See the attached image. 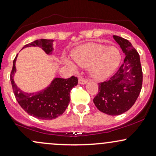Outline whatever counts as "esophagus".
<instances>
[{
    "instance_id": "esophagus-1",
    "label": "esophagus",
    "mask_w": 156,
    "mask_h": 156,
    "mask_svg": "<svg viewBox=\"0 0 156 156\" xmlns=\"http://www.w3.org/2000/svg\"><path fill=\"white\" fill-rule=\"evenodd\" d=\"M79 83L81 85H85L86 84L87 82H88V80H86V79H84L83 77H80V79H79Z\"/></svg>"
}]
</instances>
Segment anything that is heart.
I'll return each instance as SVG.
<instances>
[{
	"label": "heart",
	"mask_w": 156,
	"mask_h": 156,
	"mask_svg": "<svg viewBox=\"0 0 156 156\" xmlns=\"http://www.w3.org/2000/svg\"><path fill=\"white\" fill-rule=\"evenodd\" d=\"M73 61L83 68L89 67V72L94 78L103 80L112 75L117 70L121 62V53L115 46L106 47L98 43H88L81 45L72 54ZM65 63L72 69L76 66L68 58Z\"/></svg>",
	"instance_id": "heart-1"
}]
</instances>
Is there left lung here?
Wrapping results in <instances>:
<instances>
[{
  "mask_svg": "<svg viewBox=\"0 0 156 156\" xmlns=\"http://www.w3.org/2000/svg\"><path fill=\"white\" fill-rule=\"evenodd\" d=\"M113 38L126 57L113 76L99 83L98 94L93 101L100 112L109 115H119L128 111L138 98L143 73L140 56L131 43L120 36H113Z\"/></svg>",
  "mask_w": 156,
  "mask_h": 156,
  "instance_id": "8db88e82",
  "label": "left lung"
}]
</instances>
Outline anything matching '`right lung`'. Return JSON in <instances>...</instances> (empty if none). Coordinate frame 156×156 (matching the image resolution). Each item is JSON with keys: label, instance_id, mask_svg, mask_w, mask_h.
<instances>
[{"label": "right lung", "instance_id": "obj_1", "mask_svg": "<svg viewBox=\"0 0 156 156\" xmlns=\"http://www.w3.org/2000/svg\"><path fill=\"white\" fill-rule=\"evenodd\" d=\"M53 40L39 39L24 45L27 47L41 48L47 54L51 55L54 49ZM17 56L13 61L10 81L16 100L21 108L30 115L41 120H53L62 115L70 103V92L78 83L77 78L71 76L68 79L54 78L51 83L41 91L28 93L20 89L15 83L14 73L16 72V62Z\"/></svg>", "mask_w": 156, "mask_h": 156}]
</instances>
